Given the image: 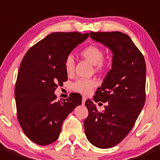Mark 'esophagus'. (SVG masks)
I'll use <instances>...</instances> for the list:
<instances>
[{"mask_svg": "<svg viewBox=\"0 0 160 160\" xmlns=\"http://www.w3.org/2000/svg\"><path fill=\"white\" fill-rule=\"evenodd\" d=\"M85 102H86V98H85L84 96H83V97L82 98V104H83V105H84Z\"/></svg>", "mask_w": 160, "mask_h": 160, "instance_id": "1", "label": "esophagus"}]
</instances>
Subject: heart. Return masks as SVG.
Segmentation results:
<instances>
[{"label":"heart","instance_id":"b5f03b06","mask_svg":"<svg viewBox=\"0 0 160 160\" xmlns=\"http://www.w3.org/2000/svg\"><path fill=\"white\" fill-rule=\"evenodd\" d=\"M81 56L89 61L92 65L95 66L96 69L103 68L104 63L102 62L104 53L102 48L95 45H90L85 48L81 52ZM75 68V59L72 55H69L65 60V69L66 73L70 75L73 72ZM97 86V82L94 80H85L80 79L74 82L72 85V89L77 92L83 94H88Z\"/></svg>","mask_w":160,"mask_h":160}]
</instances>
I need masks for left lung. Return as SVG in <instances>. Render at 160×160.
<instances>
[{"mask_svg":"<svg viewBox=\"0 0 160 160\" xmlns=\"http://www.w3.org/2000/svg\"><path fill=\"white\" fill-rule=\"evenodd\" d=\"M90 37L111 50L112 62L94 97L95 102H107L105 109L98 112L92 101H86L84 131L93 145L108 148L125 138L143 108L146 66L143 55L127 34L90 32Z\"/></svg>","mask_w":160,"mask_h":160,"instance_id":"left-lung-1","label":"left lung"}]
</instances>
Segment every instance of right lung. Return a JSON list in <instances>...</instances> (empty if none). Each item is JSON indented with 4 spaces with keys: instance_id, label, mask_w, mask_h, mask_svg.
<instances>
[{
    "instance_id": "add662e5",
    "label": "right lung",
    "mask_w": 160,
    "mask_h": 160,
    "mask_svg": "<svg viewBox=\"0 0 160 160\" xmlns=\"http://www.w3.org/2000/svg\"><path fill=\"white\" fill-rule=\"evenodd\" d=\"M88 36L77 32H52L31 47L23 57L15 88L17 117L25 134L37 145L55 142L63 121L81 105L78 93L56 102L55 91L68 80L66 58Z\"/></svg>"
}]
</instances>
